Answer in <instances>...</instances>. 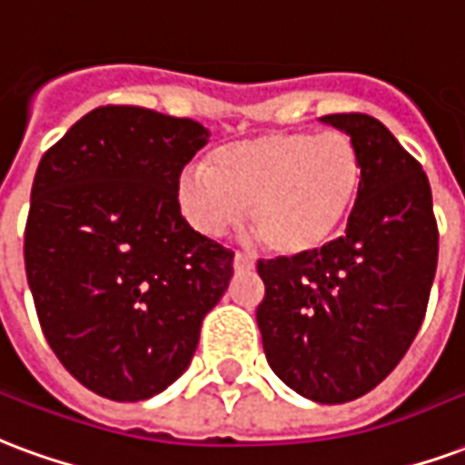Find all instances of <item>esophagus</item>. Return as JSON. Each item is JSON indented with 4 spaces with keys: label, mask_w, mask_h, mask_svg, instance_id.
<instances>
[{
    "label": "esophagus",
    "mask_w": 465,
    "mask_h": 465,
    "mask_svg": "<svg viewBox=\"0 0 465 465\" xmlns=\"http://www.w3.org/2000/svg\"><path fill=\"white\" fill-rule=\"evenodd\" d=\"M253 268H256V261L246 256V253H236L233 256V271L236 273H246V271H253Z\"/></svg>",
    "instance_id": "34e87169"
}]
</instances>
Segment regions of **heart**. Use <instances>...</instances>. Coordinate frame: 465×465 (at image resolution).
Masks as SVG:
<instances>
[{
  "label": "heart",
  "mask_w": 465,
  "mask_h": 465,
  "mask_svg": "<svg viewBox=\"0 0 465 465\" xmlns=\"http://www.w3.org/2000/svg\"><path fill=\"white\" fill-rule=\"evenodd\" d=\"M362 157L342 133L271 130L214 150L209 164L184 167L177 199L204 236L249 223L268 249L305 256L345 226L362 189Z\"/></svg>",
  "instance_id": "heart-1"
}]
</instances>
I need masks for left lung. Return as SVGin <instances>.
Segmentation results:
<instances>
[{"instance_id": "obj_1", "label": "left lung", "mask_w": 465, "mask_h": 465, "mask_svg": "<svg viewBox=\"0 0 465 465\" xmlns=\"http://www.w3.org/2000/svg\"><path fill=\"white\" fill-rule=\"evenodd\" d=\"M362 157V189L345 233L293 259L259 261L256 308L271 370L320 404L372 391L424 320L439 259L431 187L421 164L364 113L320 118Z\"/></svg>"}]
</instances>
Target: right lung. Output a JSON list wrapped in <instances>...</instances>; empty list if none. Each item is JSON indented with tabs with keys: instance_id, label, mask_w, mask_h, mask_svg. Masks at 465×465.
Masks as SVG:
<instances>
[{
	"instance_id": "right-lung-1",
	"label": "right lung",
	"mask_w": 465,
	"mask_h": 465,
	"mask_svg": "<svg viewBox=\"0 0 465 465\" xmlns=\"http://www.w3.org/2000/svg\"><path fill=\"white\" fill-rule=\"evenodd\" d=\"M209 130L137 105L91 110L41 157L24 263L46 342L113 401L160 394L192 362L233 253L194 232L177 182Z\"/></svg>"
}]
</instances>
